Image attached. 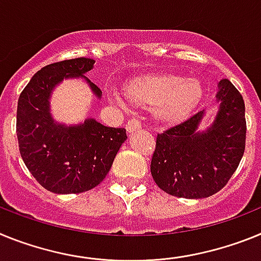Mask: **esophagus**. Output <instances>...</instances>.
Instances as JSON below:
<instances>
[{"mask_svg":"<svg viewBox=\"0 0 261 261\" xmlns=\"http://www.w3.org/2000/svg\"><path fill=\"white\" fill-rule=\"evenodd\" d=\"M140 127H142V124H140V122L138 121V119H130V121L127 122V124H126V130H127L128 133H134V131L139 130Z\"/></svg>","mask_w":261,"mask_h":261,"instance_id":"obj_1","label":"esophagus"}]
</instances>
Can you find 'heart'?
I'll use <instances>...</instances> for the list:
<instances>
[{
    "mask_svg": "<svg viewBox=\"0 0 261 261\" xmlns=\"http://www.w3.org/2000/svg\"><path fill=\"white\" fill-rule=\"evenodd\" d=\"M131 102L143 108H153V114L160 121H176L189 114L201 101L202 85L197 79L178 76H152L138 79L124 88ZM113 103L122 106L121 97L109 93Z\"/></svg>",
    "mask_w": 261,
    "mask_h": 261,
    "instance_id": "b5f03b06",
    "label": "heart"
}]
</instances>
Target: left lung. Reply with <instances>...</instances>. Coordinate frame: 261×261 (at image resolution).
I'll list each match as a JSON object with an SVG mask.
<instances>
[{
    "instance_id": "1",
    "label": "left lung",
    "mask_w": 261,
    "mask_h": 261,
    "mask_svg": "<svg viewBox=\"0 0 261 261\" xmlns=\"http://www.w3.org/2000/svg\"><path fill=\"white\" fill-rule=\"evenodd\" d=\"M218 112L199 128L206 109L158 134L151 160L156 185L174 197L206 198L222 189L237 171L246 147L243 97L223 79L215 93Z\"/></svg>"
}]
</instances>
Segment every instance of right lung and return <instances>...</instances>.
<instances>
[{
	"label": "right lung",
	"instance_id": "obj_1",
	"mask_svg": "<svg viewBox=\"0 0 261 261\" xmlns=\"http://www.w3.org/2000/svg\"><path fill=\"white\" fill-rule=\"evenodd\" d=\"M94 63L79 58L46 65L34 74L18 99L19 152L30 173L52 193H83L97 187L127 139L124 128L108 127L94 118L65 124L52 115V92L64 80L83 79L101 99V89L85 77Z\"/></svg>",
	"mask_w": 261,
	"mask_h": 261
}]
</instances>
